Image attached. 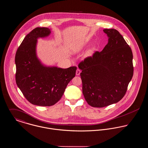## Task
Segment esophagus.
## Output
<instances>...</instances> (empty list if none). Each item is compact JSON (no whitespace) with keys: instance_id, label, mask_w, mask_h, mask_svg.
Returning a JSON list of instances; mask_svg holds the SVG:
<instances>
[{"instance_id":"34e87169","label":"esophagus","mask_w":148,"mask_h":148,"mask_svg":"<svg viewBox=\"0 0 148 148\" xmlns=\"http://www.w3.org/2000/svg\"><path fill=\"white\" fill-rule=\"evenodd\" d=\"M80 73H81V70L79 69H78L77 70V71H76V75H79L80 74Z\"/></svg>"}]
</instances>
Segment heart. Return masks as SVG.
<instances>
[{
    "instance_id": "b5f03b06",
    "label": "heart",
    "mask_w": 148,
    "mask_h": 148,
    "mask_svg": "<svg viewBox=\"0 0 148 148\" xmlns=\"http://www.w3.org/2000/svg\"><path fill=\"white\" fill-rule=\"evenodd\" d=\"M86 45H88V43H85L83 46H82L81 47V48H82V47H84L85 46H86ZM95 47H92V48H91V49H90L89 50H88V51H87V52H86V55L87 56H91V55H92L93 53H94V51H95Z\"/></svg>"
}]
</instances>
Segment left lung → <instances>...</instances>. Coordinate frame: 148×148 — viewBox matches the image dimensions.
<instances>
[{
	"label": "left lung",
	"mask_w": 148,
	"mask_h": 148,
	"mask_svg": "<svg viewBox=\"0 0 148 148\" xmlns=\"http://www.w3.org/2000/svg\"><path fill=\"white\" fill-rule=\"evenodd\" d=\"M103 31L109 38L108 44L78 65L83 94L89 105L95 108L119 101L133 75L131 48L117 30Z\"/></svg>",
	"instance_id": "left-lung-1"
}]
</instances>
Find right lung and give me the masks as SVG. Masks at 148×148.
<instances>
[{
  "label": "right lung",
  "instance_id": "add662e5",
  "mask_svg": "<svg viewBox=\"0 0 148 148\" xmlns=\"http://www.w3.org/2000/svg\"><path fill=\"white\" fill-rule=\"evenodd\" d=\"M50 34L51 29L47 27L32 30L21 43L15 58L18 87L31 103L40 106H50L59 101L77 70L75 66H47L38 59L37 39Z\"/></svg>",
  "mask_w": 148,
  "mask_h": 148
}]
</instances>
